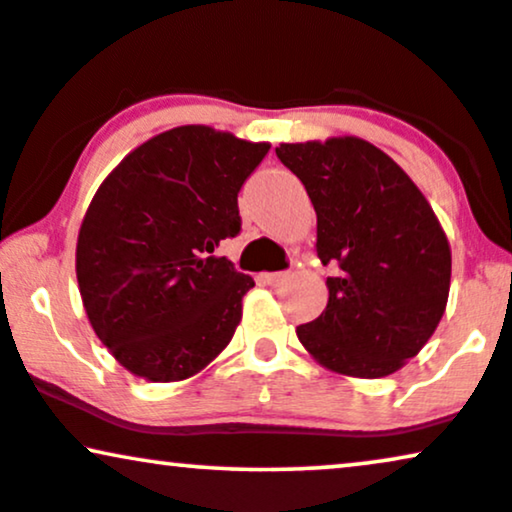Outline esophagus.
Wrapping results in <instances>:
<instances>
[{
	"instance_id": "34e87169",
	"label": "esophagus",
	"mask_w": 512,
	"mask_h": 512,
	"mask_svg": "<svg viewBox=\"0 0 512 512\" xmlns=\"http://www.w3.org/2000/svg\"><path fill=\"white\" fill-rule=\"evenodd\" d=\"M262 283H267V286H283V283L288 281L290 274L288 271H269V274H262Z\"/></svg>"
}]
</instances>
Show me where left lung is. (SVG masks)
Segmentation results:
<instances>
[{"mask_svg": "<svg viewBox=\"0 0 512 512\" xmlns=\"http://www.w3.org/2000/svg\"><path fill=\"white\" fill-rule=\"evenodd\" d=\"M276 155L312 200L319 260L340 264L326 309L297 326V338L335 373H397L449 300L451 248L435 210L390 155L359 137L281 144Z\"/></svg>", "mask_w": 512, "mask_h": 512, "instance_id": "1", "label": "left lung"}]
</instances>
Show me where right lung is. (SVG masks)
Wrapping results in <instances>:
<instances>
[{
    "label": "right lung",
    "instance_id": "right-lung-1",
    "mask_svg": "<svg viewBox=\"0 0 512 512\" xmlns=\"http://www.w3.org/2000/svg\"><path fill=\"white\" fill-rule=\"evenodd\" d=\"M269 148L208 125L174 127L125 155L94 193L77 286L94 333L129 373L177 383L234 338L255 281L212 252L241 231L238 191Z\"/></svg>",
    "mask_w": 512,
    "mask_h": 512
}]
</instances>
